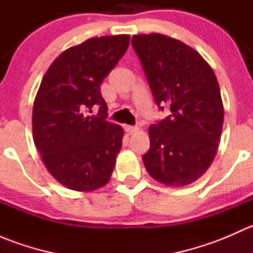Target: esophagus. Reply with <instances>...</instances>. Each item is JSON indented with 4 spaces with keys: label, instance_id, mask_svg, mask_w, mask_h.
<instances>
[{
    "label": "esophagus",
    "instance_id": "esophagus-1",
    "mask_svg": "<svg viewBox=\"0 0 253 253\" xmlns=\"http://www.w3.org/2000/svg\"><path fill=\"white\" fill-rule=\"evenodd\" d=\"M125 129H126V132H128V133H134V132L138 131V127L137 126H125Z\"/></svg>",
    "mask_w": 253,
    "mask_h": 253
}]
</instances>
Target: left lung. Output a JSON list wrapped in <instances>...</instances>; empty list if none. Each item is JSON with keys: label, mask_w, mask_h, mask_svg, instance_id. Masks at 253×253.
Instances as JSON below:
<instances>
[{"label": "left lung", "mask_w": 253, "mask_h": 253, "mask_svg": "<svg viewBox=\"0 0 253 253\" xmlns=\"http://www.w3.org/2000/svg\"><path fill=\"white\" fill-rule=\"evenodd\" d=\"M132 46L157 105L171 111L149 127L145 169L167 186L190 185L208 170L219 147L224 106L215 75L197 51L168 35H133Z\"/></svg>", "instance_id": "left-lung-1"}]
</instances>
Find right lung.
Returning a JSON list of instances; mask_svg holds the SVG:
<instances>
[{
	"label": "right lung",
	"instance_id": "add662e5",
	"mask_svg": "<svg viewBox=\"0 0 253 253\" xmlns=\"http://www.w3.org/2000/svg\"><path fill=\"white\" fill-rule=\"evenodd\" d=\"M129 45V35L91 38L63 51L48 67L33 106V137L61 185L90 192L110 180L124 129L106 120L104 78ZM94 105L98 115H90Z\"/></svg>",
	"mask_w": 253,
	"mask_h": 253
}]
</instances>
